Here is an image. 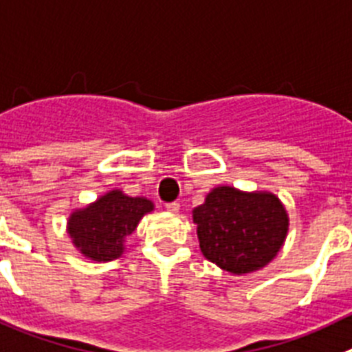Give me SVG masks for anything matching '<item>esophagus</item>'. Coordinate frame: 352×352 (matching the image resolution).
Masks as SVG:
<instances>
[{
    "instance_id": "1",
    "label": "esophagus",
    "mask_w": 352,
    "mask_h": 352,
    "mask_svg": "<svg viewBox=\"0 0 352 352\" xmlns=\"http://www.w3.org/2000/svg\"><path fill=\"white\" fill-rule=\"evenodd\" d=\"M179 209H180V206H179V204H177V201H172V204H166V210H168V212L175 214V212H179Z\"/></svg>"
}]
</instances>
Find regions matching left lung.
I'll use <instances>...</instances> for the list:
<instances>
[{
    "instance_id": "obj_1",
    "label": "left lung",
    "mask_w": 352,
    "mask_h": 352,
    "mask_svg": "<svg viewBox=\"0 0 352 352\" xmlns=\"http://www.w3.org/2000/svg\"><path fill=\"white\" fill-rule=\"evenodd\" d=\"M200 250L230 274L265 267L285 243L289 214L276 195L218 186L193 209Z\"/></svg>"
}]
</instances>
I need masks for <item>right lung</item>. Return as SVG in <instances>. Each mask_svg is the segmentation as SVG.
<instances>
[{
  "instance_id": "right-lung-1",
  "label": "right lung",
  "mask_w": 352,
  "mask_h": 352,
  "mask_svg": "<svg viewBox=\"0 0 352 352\" xmlns=\"http://www.w3.org/2000/svg\"><path fill=\"white\" fill-rule=\"evenodd\" d=\"M154 201L145 197H127L111 189L88 206L70 212L67 234L83 256L94 262H109L122 256L125 239L136 230Z\"/></svg>"
}]
</instances>
